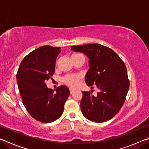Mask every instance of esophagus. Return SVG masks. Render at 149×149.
I'll use <instances>...</instances> for the list:
<instances>
[{
	"instance_id": "esophagus-1",
	"label": "esophagus",
	"mask_w": 149,
	"mask_h": 149,
	"mask_svg": "<svg viewBox=\"0 0 149 149\" xmlns=\"http://www.w3.org/2000/svg\"><path fill=\"white\" fill-rule=\"evenodd\" d=\"M70 94H73L75 92V90L74 89H70Z\"/></svg>"
}]
</instances>
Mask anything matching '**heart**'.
<instances>
[{"label":"heart","mask_w":149,"mask_h":149,"mask_svg":"<svg viewBox=\"0 0 149 149\" xmlns=\"http://www.w3.org/2000/svg\"><path fill=\"white\" fill-rule=\"evenodd\" d=\"M82 56L81 54H73L72 55V60L73 62H75L77 58L79 57ZM58 64V62L56 63V65ZM81 76L80 75H67L63 77L62 81L65 85L68 86L70 88H77L80 84L81 80Z\"/></svg>","instance_id":"1"}]
</instances>
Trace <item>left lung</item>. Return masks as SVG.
<instances>
[{
  "label": "left lung",
  "instance_id": "obj_1",
  "mask_svg": "<svg viewBox=\"0 0 149 149\" xmlns=\"http://www.w3.org/2000/svg\"><path fill=\"white\" fill-rule=\"evenodd\" d=\"M71 49L89 58L85 83L93 89V85H96L99 89L96 96L89 91L83 92L80 104L82 114L94 122L110 120L122 107L130 88L124 62L112 49L100 44L72 46Z\"/></svg>",
  "mask_w": 149,
  "mask_h": 149
}]
</instances>
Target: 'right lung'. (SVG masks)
Listing matches in <instances>:
<instances>
[{
  "mask_svg": "<svg viewBox=\"0 0 149 149\" xmlns=\"http://www.w3.org/2000/svg\"><path fill=\"white\" fill-rule=\"evenodd\" d=\"M60 47L42 46L30 52L20 64L16 74L22 102L37 121L50 123L61 116L70 95L67 87L61 85L56 92L48 89L45 81L54 74L56 59Z\"/></svg>",
  "mask_w": 149,
  "mask_h": 149,
  "instance_id": "1",
  "label": "right lung"
}]
</instances>
